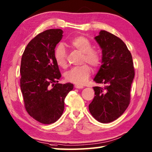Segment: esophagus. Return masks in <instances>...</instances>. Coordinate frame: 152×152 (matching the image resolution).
Returning a JSON list of instances; mask_svg holds the SVG:
<instances>
[{
  "label": "esophagus",
  "instance_id": "esophagus-1",
  "mask_svg": "<svg viewBox=\"0 0 152 152\" xmlns=\"http://www.w3.org/2000/svg\"><path fill=\"white\" fill-rule=\"evenodd\" d=\"M74 87H75L76 88H84L83 86L79 85V84H76V85H74Z\"/></svg>",
  "mask_w": 152,
  "mask_h": 152
}]
</instances>
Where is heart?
<instances>
[{"instance_id":"b5f03b06","label":"heart","mask_w":152,"mask_h":152,"mask_svg":"<svg viewBox=\"0 0 152 152\" xmlns=\"http://www.w3.org/2000/svg\"><path fill=\"white\" fill-rule=\"evenodd\" d=\"M68 46L82 53V64L88 63L92 67L96 68L100 65L101 56L99 51L92 49L90 41L83 36L73 37L68 42ZM55 60L61 68H66L67 66L66 51L63 45H59L55 50ZM91 74V68L87 64L72 68L65 73V78L67 81L77 84H84L88 81Z\"/></svg>"}]
</instances>
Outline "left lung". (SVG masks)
<instances>
[{"label":"left lung","instance_id":"obj_1","mask_svg":"<svg viewBox=\"0 0 152 152\" xmlns=\"http://www.w3.org/2000/svg\"><path fill=\"white\" fill-rule=\"evenodd\" d=\"M102 50V65L94 81L104 84L94 86V99L89 110L102 123L112 122L127 109L135 71L132 54L120 38L104 30L94 37Z\"/></svg>","mask_w":152,"mask_h":152}]
</instances>
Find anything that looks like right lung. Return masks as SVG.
Masks as SVG:
<instances>
[{"mask_svg":"<svg viewBox=\"0 0 152 152\" xmlns=\"http://www.w3.org/2000/svg\"><path fill=\"white\" fill-rule=\"evenodd\" d=\"M62 34L60 29L39 33L28 43L21 58L20 86L25 109L43 124L60 119L65 98L74 87L71 83H58L61 75L55 60V48Z\"/></svg>","mask_w":152,"mask_h":152,"instance_id":"obj_1","label":"right lung"}]
</instances>
